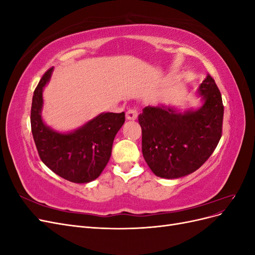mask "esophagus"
<instances>
[{"mask_svg":"<svg viewBox=\"0 0 255 255\" xmlns=\"http://www.w3.org/2000/svg\"><path fill=\"white\" fill-rule=\"evenodd\" d=\"M138 116V112L135 109H128L127 114H126V118L128 120H136Z\"/></svg>","mask_w":255,"mask_h":255,"instance_id":"esophagus-1","label":"esophagus"}]
</instances>
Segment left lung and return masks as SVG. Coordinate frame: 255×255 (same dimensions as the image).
Returning a JSON list of instances; mask_svg holds the SVG:
<instances>
[{
  "label": "left lung",
  "mask_w": 255,
  "mask_h": 255,
  "mask_svg": "<svg viewBox=\"0 0 255 255\" xmlns=\"http://www.w3.org/2000/svg\"><path fill=\"white\" fill-rule=\"evenodd\" d=\"M199 109L182 110L165 104L146 106L138 116L142 132V155L152 172L179 179L195 172L217 146L222 132L223 105L211 75L197 90Z\"/></svg>",
  "instance_id": "8db88e82"
}]
</instances>
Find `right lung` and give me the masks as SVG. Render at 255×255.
Here are the masks:
<instances>
[{
    "label": "right lung",
    "instance_id": "add662e5",
    "mask_svg": "<svg viewBox=\"0 0 255 255\" xmlns=\"http://www.w3.org/2000/svg\"><path fill=\"white\" fill-rule=\"evenodd\" d=\"M53 70L44 73L33 96L30 126L36 148L43 164L54 173L73 183H89L109 163L115 136L126 121V114L101 113L73 130L54 129L42 118V94Z\"/></svg>",
    "mask_w": 255,
    "mask_h": 255
}]
</instances>
